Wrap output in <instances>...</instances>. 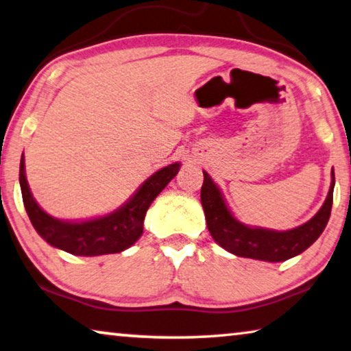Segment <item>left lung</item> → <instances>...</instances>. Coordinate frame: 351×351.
<instances>
[{
    "label": "left lung",
    "mask_w": 351,
    "mask_h": 351,
    "mask_svg": "<svg viewBox=\"0 0 351 351\" xmlns=\"http://www.w3.org/2000/svg\"><path fill=\"white\" fill-rule=\"evenodd\" d=\"M202 204L206 215V223L214 241L228 252L242 258L281 263L303 253L324 232L330 220L332 206V189H335V171L330 192L319 213L304 225L289 231H274L264 228H250L237 221L226 208L219 187L203 171Z\"/></svg>",
    "instance_id": "obj_1"
}]
</instances>
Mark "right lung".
<instances>
[{"mask_svg":"<svg viewBox=\"0 0 351 351\" xmlns=\"http://www.w3.org/2000/svg\"><path fill=\"white\" fill-rule=\"evenodd\" d=\"M178 170L180 162L164 167L149 176L134 197L115 213L80 223L54 219L36 203L26 181L23 154L20 160V187L32 226L49 245L76 256H99L120 253L137 242L143 232V220L149 204L173 180Z\"/></svg>","mask_w":351,"mask_h":351,"instance_id":"1","label":"right lung"}]
</instances>
